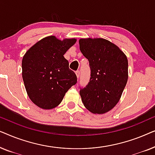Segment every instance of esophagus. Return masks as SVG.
Returning a JSON list of instances; mask_svg holds the SVG:
<instances>
[{
	"instance_id": "esophagus-1",
	"label": "esophagus",
	"mask_w": 155,
	"mask_h": 155,
	"mask_svg": "<svg viewBox=\"0 0 155 155\" xmlns=\"http://www.w3.org/2000/svg\"><path fill=\"white\" fill-rule=\"evenodd\" d=\"M75 74H76V75H77V78H79V77H80V71H76L75 72Z\"/></svg>"
}]
</instances>
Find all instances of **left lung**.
<instances>
[{"mask_svg":"<svg viewBox=\"0 0 155 155\" xmlns=\"http://www.w3.org/2000/svg\"><path fill=\"white\" fill-rule=\"evenodd\" d=\"M80 49L91 70L87 85L80 87L82 103L94 114L107 113L116 105L128 81V59L108 40L81 39Z\"/></svg>","mask_w":155,"mask_h":155,"instance_id":"8db88e82","label":"left lung"}]
</instances>
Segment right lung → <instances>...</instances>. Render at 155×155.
<instances>
[{
  "mask_svg": "<svg viewBox=\"0 0 155 155\" xmlns=\"http://www.w3.org/2000/svg\"><path fill=\"white\" fill-rule=\"evenodd\" d=\"M76 42L61 41L54 36L44 38L29 48L22 58V79L29 99L44 109H51L77 83V76L63 56Z\"/></svg>",
  "mask_w": 155,
  "mask_h": 155,
  "instance_id": "1",
  "label": "right lung"
}]
</instances>
